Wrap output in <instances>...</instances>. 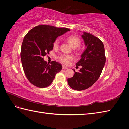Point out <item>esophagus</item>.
Here are the masks:
<instances>
[{
  "mask_svg": "<svg viewBox=\"0 0 129 129\" xmlns=\"http://www.w3.org/2000/svg\"><path fill=\"white\" fill-rule=\"evenodd\" d=\"M62 68H63V69H68V67H65V66H63V67H62Z\"/></svg>",
  "mask_w": 129,
  "mask_h": 129,
  "instance_id": "34e87169",
  "label": "esophagus"
}]
</instances>
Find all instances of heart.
<instances>
[{
	"instance_id": "1",
	"label": "heart",
	"mask_w": 129,
	"mask_h": 129,
	"mask_svg": "<svg viewBox=\"0 0 129 129\" xmlns=\"http://www.w3.org/2000/svg\"><path fill=\"white\" fill-rule=\"evenodd\" d=\"M67 40L73 48H76L81 45V41L79 37L75 36H70L67 38ZM59 45V41L56 40L53 43L54 48H57ZM58 59L62 63L64 64H67L70 61L73 60V57L69 55L62 54L58 57Z\"/></svg>"
}]
</instances>
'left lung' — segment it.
Listing matches in <instances>:
<instances>
[{
	"label": "left lung",
	"mask_w": 129,
	"mask_h": 129,
	"mask_svg": "<svg viewBox=\"0 0 129 129\" xmlns=\"http://www.w3.org/2000/svg\"><path fill=\"white\" fill-rule=\"evenodd\" d=\"M86 48L81 55V58L76 64L81 66L79 72L67 79L71 88L77 91L90 87L98 80L105 63V50L103 42L93 35L83 32L82 35Z\"/></svg>",
	"instance_id": "1"
}]
</instances>
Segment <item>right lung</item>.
I'll return each mask as SVG.
<instances>
[{
    "label": "right lung",
    "instance_id": "right-lung-1",
    "mask_svg": "<svg viewBox=\"0 0 129 129\" xmlns=\"http://www.w3.org/2000/svg\"><path fill=\"white\" fill-rule=\"evenodd\" d=\"M70 30L52 26L39 25L27 33L22 41L21 60L27 79L35 86L46 88L52 83L62 65L52 61L49 63L44 57L53 49L56 39Z\"/></svg>",
    "mask_w": 129,
    "mask_h": 129
}]
</instances>
